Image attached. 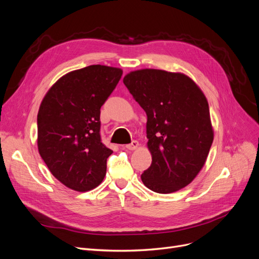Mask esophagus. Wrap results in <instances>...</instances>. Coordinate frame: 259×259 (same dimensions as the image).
I'll return each mask as SVG.
<instances>
[{"mask_svg":"<svg viewBox=\"0 0 259 259\" xmlns=\"http://www.w3.org/2000/svg\"><path fill=\"white\" fill-rule=\"evenodd\" d=\"M125 147L128 150H135L137 147H139V142H137V141H132L131 144H128Z\"/></svg>","mask_w":259,"mask_h":259,"instance_id":"esophagus-1","label":"esophagus"}]
</instances>
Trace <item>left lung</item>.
Segmentation results:
<instances>
[{
  "label": "left lung",
  "instance_id": "1",
  "mask_svg": "<svg viewBox=\"0 0 259 259\" xmlns=\"http://www.w3.org/2000/svg\"><path fill=\"white\" fill-rule=\"evenodd\" d=\"M123 82L148 117L152 163L141 176L143 183L158 194L179 191L198 175L213 142L207 100L181 73L146 68Z\"/></svg>",
  "mask_w": 259,
  "mask_h": 259
}]
</instances>
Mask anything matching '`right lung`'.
<instances>
[{
	"instance_id": "1",
	"label": "right lung",
	"mask_w": 259,
	"mask_h": 259,
	"mask_svg": "<svg viewBox=\"0 0 259 259\" xmlns=\"http://www.w3.org/2000/svg\"><path fill=\"white\" fill-rule=\"evenodd\" d=\"M120 68L90 65L61 77L37 114V146L53 176L77 192L104 179L112 154L101 141V107L122 77Z\"/></svg>"
}]
</instances>
